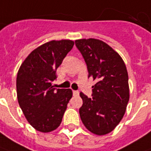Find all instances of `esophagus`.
<instances>
[{
	"instance_id": "1",
	"label": "esophagus",
	"mask_w": 151,
	"mask_h": 151,
	"mask_svg": "<svg viewBox=\"0 0 151 151\" xmlns=\"http://www.w3.org/2000/svg\"><path fill=\"white\" fill-rule=\"evenodd\" d=\"M73 95L74 96H78L79 95V91H73Z\"/></svg>"
}]
</instances>
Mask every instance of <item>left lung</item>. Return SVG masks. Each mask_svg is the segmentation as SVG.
<instances>
[{
	"label": "left lung",
	"mask_w": 151,
	"mask_h": 151,
	"mask_svg": "<svg viewBox=\"0 0 151 151\" xmlns=\"http://www.w3.org/2000/svg\"><path fill=\"white\" fill-rule=\"evenodd\" d=\"M85 60L92 86V97L80 92L83 105L79 114L84 126L96 135L112 132L119 123L129 101L128 75L124 62L110 46L97 39L76 40Z\"/></svg>",
	"instance_id": "8db88e82"
}]
</instances>
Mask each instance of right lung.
<instances>
[{
    "label": "right lung",
    "instance_id": "obj_1",
    "mask_svg": "<svg viewBox=\"0 0 151 151\" xmlns=\"http://www.w3.org/2000/svg\"><path fill=\"white\" fill-rule=\"evenodd\" d=\"M74 42L51 41L32 50L19 68L16 80L19 105L25 118L39 132H49L60 124L71 89L54 88L56 69Z\"/></svg>",
    "mask_w": 151,
    "mask_h": 151
}]
</instances>
